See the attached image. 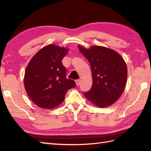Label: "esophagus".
Here are the masks:
<instances>
[{
  "instance_id": "obj_1",
  "label": "esophagus",
  "mask_w": 151,
  "mask_h": 151,
  "mask_svg": "<svg viewBox=\"0 0 151 151\" xmlns=\"http://www.w3.org/2000/svg\"><path fill=\"white\" fill-rule=\"evenodd\" d=\"M75 82H76V86H79V84H80V83H81V81H79V80H76V81H75Z\"/></svg>"
}]
</instances>
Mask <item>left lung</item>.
Masks as SVG:
<instances>
[{
  "label": "left lung",
  "mask_w": 151,
  "mask_h": 151,
  "mask_svg": "<svg viewBox=\"0 0 151 151\" xmlns=\"http://www.w3.org/2000/svg\"><path fill=\"white\" fill-rule=\"evenodd\" d=\"M78 49L90 64L93 84L84 92L88 100L99 107L110 106L121 97L126 86L127 67L122 57L114 50L101 46Z\"/></svg>",
  "instance_id": "left-lung-1"
}]
</instances>
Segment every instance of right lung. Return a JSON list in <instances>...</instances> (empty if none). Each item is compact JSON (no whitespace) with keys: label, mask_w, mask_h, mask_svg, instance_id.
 I'll return each instance as SVG.
<instances>
[{"label":"right lung","mask_w":151,"mask_h":151,"mask_svg":"<svg viewBox=\"0 0 151 151\" xmlns=\"http://www.w3.org/2000/svg\"><path fill=\"white\" fill-rule=\"evenodd\" d=\"M68 50L54 45L42 48L35 54L25 70L24 84L34 104L45 109L56 107L64 101L75 82L66 78L62 60Z\"/></svg>","instance_id":"obj_1"}]
</instances>
